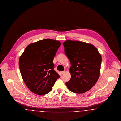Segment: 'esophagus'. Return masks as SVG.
Segmentation results:
<instances>
[{"instance_id":"obj_1","label":"esophagus","mask_w":121,"mask_h":121,"mask_svg":"<svg viewBox=\"0 0 121 121\" xmlns=\"http://www.w3.org/2000/svg\"><path fill=\"white\" fill-rule=\"evenodd\" d=\"M65 71H62L60 72V73H61V74H62V75L65 73Z\"/></svg>"}]
</instances>
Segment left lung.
<instances>
[{
  "label": "left lung",
  "instance_id": "8db88e82",
  "mask_svg": "<svg viewBox=\"0 0 121 121\" xmlns=\"http://www.w3.org/2000/svg\"><path fill=\"white\" fill-rule=\"evenodd\" d=\"M63 45L71 65V78L65 84L73 92L85 93L95 85L100 76L101 56L93 45L84 42L67 40Z\"/></svg>",
  "mask_w": 121,
  "mask_h": 121
}]
</instances>
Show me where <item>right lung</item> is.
Masks as SVG:
<instances>
[{
	"mask_svg": "<svg viewBox=\"0 0 121 121\" xmlns=\"http://www.w3.org/2000/svg\"><path fill=\"white\" fill-rule=\"evenodd\" d=\"M60 45L59 41L45 39L28 45L20 56L21 76L33 93H48L60 77L54 70L53 61Z\"/></svg>",
	"mask_w": 121,
	"mask_h": 121,
	"instance_id": "add662e5",
	"label": "right lung"
}]
</instances>
